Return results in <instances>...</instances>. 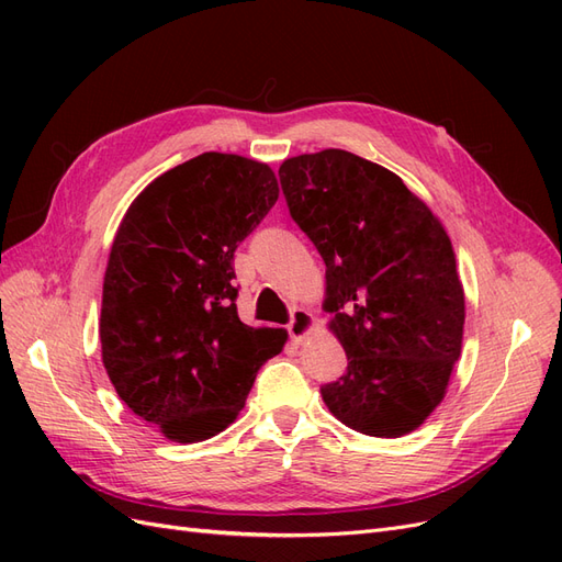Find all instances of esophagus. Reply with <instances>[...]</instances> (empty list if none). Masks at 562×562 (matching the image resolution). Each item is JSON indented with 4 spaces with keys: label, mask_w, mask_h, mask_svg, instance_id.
<instances>
[{
    "label": "esophagus",
    "mask_w": 562,
    "mask_h": 562,
    "mask_svg": "<svg viewBox=\"0 0 562 562\" xmlns=\"http://www.w3.org/2000/svg\"><path fill=\"white\" fill-rule=\"evenodd\" d=\"M314 328V316L307 312V310H293V316H291V323H288V335H291L295 342H300V339L304 335H310Z\"/></svg>",
    "instance_id": "esophagus-1"
}]
</instances>
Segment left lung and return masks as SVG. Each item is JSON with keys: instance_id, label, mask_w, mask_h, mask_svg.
Instances as JSON below:
<instances>
[{"instance_id": "left-lung-1", "label": "left lung", "mask_w": 562, "mask_h": 562, "mask_svg": "<svg viewBox=\"0 0 562 562\" xmlns=\"http://www.w3.org/2000/svg\"><path fill=\"white\" fill-rule=\"evenodd\" d=\"M279 178L326 262L323 310L349 361L321 386L323 403L366 436L415 431L462 353L464 288L448 232L396 173L345 149L285 159Z\"/></svg>"}]
</instances>
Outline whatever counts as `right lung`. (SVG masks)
<instances>
[{
    "label": "right lung",
    "mask_w": 562,
    "mask_h": 562,
    "mask_svg": "<svg viewBox=\"0 0 562 562\" xmlns=\"http://www.w3.org/2000/svg\"><path fill=\"white\" fill-rule=\"evenodd\" d=\"M279 199L267 164L239 155L184 161L135 196L103 283L100 345L119 398L176 443H199L241 413L288 333L236 314L234 250Z\"/></svg>",
    "instance_id": "1"
}]
</instances>
